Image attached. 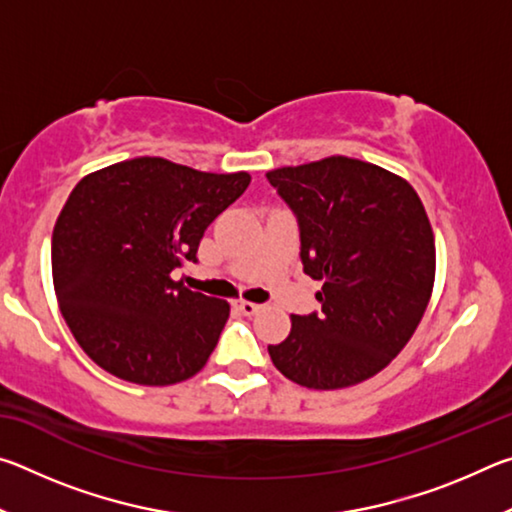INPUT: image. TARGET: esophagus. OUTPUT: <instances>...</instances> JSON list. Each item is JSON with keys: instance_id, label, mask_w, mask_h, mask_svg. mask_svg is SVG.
I'll use <instances>...</instances> for the list:
<instances>
[{"instance_id": "1", "label": "esophagus", "mask_w": 512, "mask_h": 512, "mask_svg": "<svg viewBox=\"0 0 512 512\" xmlns=\"http://www.w3.org/2000/svg\"><path fill=\"white\" fill-rule=\"evenodd\" d=\"M235 307H237L244 316H253V314H257L259 309H262V305H257V302H248V300H237Z\"/></svg>"}]
</instances>
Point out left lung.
<instances>
[{"label": "left lung", "instance_id": "1", "mask_svg": "<svg viewBox=\"0 0 512 512\" xmlns=\"http://www.w3.org/2000/svg\"><path fill=\"white\" fill-rule=\"evenodd\" d=\"M300 228V259L323 282L320 311L291 316L268 345L300 386L334 391L384 370L420 325L436 277L429 216L404 178L343 155L266 173Z\"/></svg>", "mask_w": 512, "mask_h": 512}]
</instances>
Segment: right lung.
I'll return each mask as SVG.
<instances>
[{"instance_id": "add662e5", "label": "right lung", "mask_w": 512, "mask_h": 512, "mask_svg": "<svg viewBox=\"0 0 512 512\" xmlns=\"http://www.w3.org/2000/svg\"><path fill=\"white\" fill-rule=\"evenodd\" d=\"M248 185L246 171L135 158L72 189L54 225L51 273L65 323L97 366L142 386L178 384L205 366L230 305L171 273L198 262L207 225Z\"/></svg>"}]
</instances>
